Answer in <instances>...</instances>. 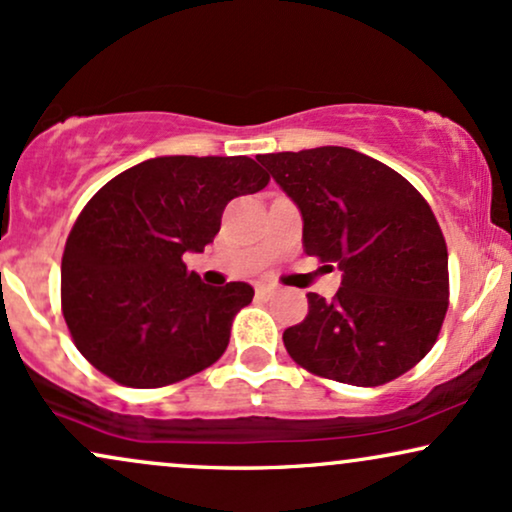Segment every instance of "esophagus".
Instances as JSON below:
<instances>
[{
  "label": "esophagus",
  "instance_id": "obj_1",
  "mask_svg": "<svg viewBox=\"0 0 512 512\" xmlns=\"http://www.w3.org/2000/svg\"><path fill=\"white\" fill-rule=\"evenodd\" d=\"M256 294L258 296H273L275 294V287L273 285H258L256 287Z\"/></svg>",
  "mask_w": 512,
  "mask_h": 512
}]
</instances>
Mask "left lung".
Returning <instances> with one entry per match:
<instances>
[{"instance_id":"left-lung-1","label":"left lung","mask_w":512,"mask_h":512,"mask_svg":"<svg viewBox=\"0 0 512 512\" xmlns=\"http://www.w3.org/2000/svg\"><path fill=\"white\" fill-rule=\"evenodd\" d=\"M258 161L301 211L306 254L342 270L332 301L306 294L308 315L282 334L289 356L356 387L391 382L420 363L449 308V251L418 189L346 147Z\"/></svg>"}]
</instances>
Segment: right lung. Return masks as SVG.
Wrapping results in <instances>:
<instances>
[{"instance_id": "right-lung-1", "label": "right lung", "mask_w": 512, "mask_h": 512, "mask_svg": "<svg viewBox=\"0 0 512 512\" xmlns=\"http://www.w3.org/2000/svg\"><path fill=\"white\" fill-rule=\"evenodd\" d=\"M268 180L249 156H156L94 194L61 261L63 318L94 368L154 389L223 356L254 287L204 285L182 258L213 242L227 201Z\"/></svg>"}]
</instances>
